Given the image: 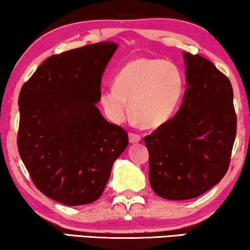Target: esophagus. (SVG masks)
<instances>
[{
    "label": "esophagus",
    "instance_id": "obj_1",
    "mask_svg": "<svg viewBox=\"0 0 250 250\" xmlns=\"http://www.w3.org/2000/svg\"><path fill=\"white\" fill-rule=\"evenodd\" d=\"M129 142H130V144L139 143V142H140V136L138 135V133L130 132V133H129Z\"/></svg>",
    "mask_w": 250,
    "mask_h": 250
}]
</instances>
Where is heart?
I'll return each instance as SVG.
<instances>
[{"instance_id":"obj_1","label":"heart","mask_w":250,"mask_h":250,"mask_svg":"<svg viewBox=\"0 0 250 250\" xmlns=\"http://www.w3.org/2000/svg\"><path fill=\"white\" fill-rule=\"evenodd\" d=\"M185 91V79L177 65L156 59H137L118 73L115 86L101 91L107 118L119 122L130 111L145 128H157L173 117Z\"/></svg>"}]
</instances>
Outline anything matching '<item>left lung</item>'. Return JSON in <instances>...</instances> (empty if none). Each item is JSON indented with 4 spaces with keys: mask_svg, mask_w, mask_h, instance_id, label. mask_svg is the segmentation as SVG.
I'll return each instance as SVG.
<instances>
[{
    "mask_svg": "<svg viewBox=\"0 0 250 250\" xmlns=\"http://www.w3.org/2000/svg\"><path fill=\"white\" fill-rule=\"evenodd\" d=\"M184 101L177 114L145 137L149 184L162 198L186 200L219 184L237 133L229 78L200 55L184 52Z\"/></svg>",
    "mask_w": 250,
    "mask_h": 250,
    "instance_id": "left-lung-1",
    "label": "left lung"
}]
</instances>
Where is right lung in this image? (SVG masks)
<instances>
[{
	"label": "right lung",
	"instance_id": "1",
	"mask_svg": "<svg viewBox=\"0 0 250 250\" xmlns=\"http://www.w3.org/2000/svg\"><path fill=\"white\" fill-rule=\"evenodd\" d=\"M118 47L101 42L52 55L20 90V157L40 191L63 205L100 198L128 146L125 130L96 106L102 77Z\"/></svg>",
	"mask_w": 250,
	"mask_h": 250
}]
</instances>
